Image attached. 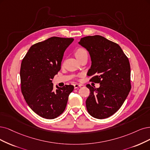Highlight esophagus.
I'll return each instance as SVG.
<instances>
[{
    "label": "esophagus",
    "mask_w": 150,
    "mask_h": 150,
    "mask_svg": "<svg viewBox=\"0 0 150 150\" xmlns=\"http://www.w3.org/2000/svg\"><path fill=\"white\" fill-rule=\"evenodd\" d=\"M81 86H82V85H80V84L76 83V84H75V85H74V88H75V89H76V88H80V87H81Z\"/></svg>",
    "instance_id": "obj_1"
}]
</instances>
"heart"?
<instances>
[{
	"mask_svg": "<svg viewBox=\"0 0 150 150\" xmlns=\"http://www.w3.org/2000/svg\"><path fill=\"white\" fill-rule=\"evenodd\" d=\"M85 54H87V52L83 48H79L78 49H76V51H75V53L76 57L81 56V55Z\"/></svg>",
	"mask_w": 150,
	"mask_h": 150,
	"instance_id": "1",
	"label": "heart"
}]
</instances>
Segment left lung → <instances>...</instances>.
<instances>
[{"label": "left lung", "mask_w": 150, "mask_h": 150, "mask_svg": "<svg viewBox=\"0 0 150 150\" xmlns=\"http://www.w3.org/2000/svg\"><path fill=\"white\" fill-rule=\"evenodd\" d=\"M79 44L90 55V81L100 84L98 88L86 85L90 90L86 101L87 110L95 118H108L120 108L130 91L129 59L117 44L101 36L82 38Z\"/></svg>", "instance_id": "obj_1"}]
</instances>
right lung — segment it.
<instances>
[{"instance_id": "obj_1", "label": "right lung", "mask_w": 150, "mask_h": 150, "mask_svg": "<svg viewBox=\"0 0 150 150\" xmlns=\"http://www.w3.org/2000/svg\"><path fill=\"white\" fill-rule=\"evenodd\" d=\"M74 38L51 37L30 48L20 68L21 90L26 103L41 117L53 119L62 114L73 85L54 90L52 80L60 70L65 49Z\"/></svg>"}]
</instances>
